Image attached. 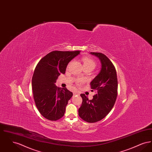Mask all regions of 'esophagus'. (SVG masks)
Masks as SVG:
<instances>
[{
	"mask_svg": "<svg viewBox=\"0 0 152 152\" xmlns=\"http://www.w3.org/2000/svg\"><path fill=\"white\" fill-rule=\"evenodd\" d=\"M73 94L74 95H76V94H79L78 92H73Z\"/></svg>",
	"mask_w": 152,
	"mask_h": 152,
	"instance_id": "esophagus-1",
	"label": "esophagus"
}]
</instances>
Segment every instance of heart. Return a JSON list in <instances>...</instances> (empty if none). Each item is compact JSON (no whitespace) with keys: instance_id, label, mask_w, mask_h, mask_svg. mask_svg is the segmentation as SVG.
I'll return each mask as SVG.
<instances>
[{"instance_id":"1","label":"heart","mask_w":152,"mask_h":152,"mask_svg":"<svg viewBox=\"0 0 152 152\" xmlns=\"http://www.w3.org/2000/svg\"><path fill=\"white\" fill-rule=\"evenodd\" d=\"M83 62V65L84 66H93L94 67L96 65V63L94 62V60H92L91 58H88V57H84L82 58ZM84 82V80L80 79L79 80L77 81V83L80 84Z\"/></svg>"}]
</instances>
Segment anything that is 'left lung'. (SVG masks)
Returning a JSON list of instances; mask_svg holds the SVG:
<instances>
[{
    "label": "left lung",
    "instance_id": "left-lung-1",
    "mask_svg": "<svg viewBox=\"0 0 152 152\" xmlns=\"http://www.w3.org/2000/svg\"><path fill=\"white\" fill-rule=\"evenodd\" d=\"M90 53L100 59L101 70L90 84L96 92L93 99L89 100L86 94H80L83 102L79 109V115L85 121L94 123L104 118L113 107L118 83L115 67L109 58L102 53Z\"/></svg>",
    "mask_w": 152,
    "mask_h": 152
}]
</instances>
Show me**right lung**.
I'll return each mask as SVG.
<instances>
[{"label":"right lung","mask_w":152,"mask_h":152,"mask_svg":"<svg viewBox=\"0 0 152 152\" xmlns=\"http://www.w3.org/2000/svg\"><path fill=\"white\" fill-rule=\"evenodd\" d=\"M80 51H54L42 58L36 65L32 79V88L36 107L44 118L56 121L63 117L72 92L56 87L61 73Z\"/></svg>","instance_id":"1"}]
</instances>
